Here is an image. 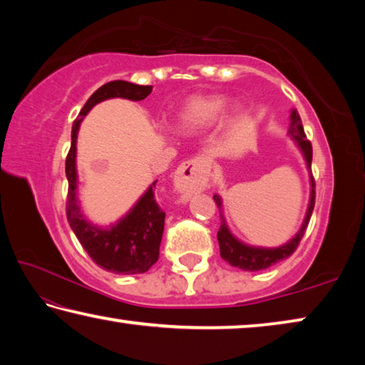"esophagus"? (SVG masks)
<instances>
[{"label":"esophagus","instance_id":"esophagus-1","mask_svg":"<svg viewBox=\"0 0 365 365\" xmlns=\"http://www.w3.org/2000/svg\"><path fill=\"white\" fill-rule=\"evenodd\" d=\"M209 174H211V168L205 158L190 159L175 172V188L185 196L197 193L206 187Z\"/></svg>","mask_w":365,"mask_h":365}]
</instances>
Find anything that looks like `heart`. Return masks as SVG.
<instances>
[{"instance_id": "b5f03b06", "label": "heart", "mask_w": 365, "mask_h": 365, "mask_svg": "<svg viewBox=\"0 0 365 365\" xmlns=\"http://www.w3.org/2000/svg\"><path fill=\"white\" fill-rule=\"evenodd\" d=\"M227 100L220 95L191 96L182 104L175 125L180 132H197L211 127L224 113Z\"/></svg>"}]
</instances>
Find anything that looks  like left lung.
Instances as JSON below:
<instances>
[{"instance_id":"obj_1","label":"left lung","mask_w":365,"mask_h":365,"mask_svg":"<svg viewBox=\"0 0 365 365\" xmlns=\"http://www.w3.org/2000/svg\"><path fill=\"white\" fill-rule=\"evenodd\" d=\"M288 133L292 135V138L296 141V145H298V148L301 150L302 156H304L307 169H311L312 146H311V141L306 138L301 117L296 109L292 110V123H289ZM311 187H312L311 200H309L306 217H304V222H302L299 232L296 233L288 243H285L283 246H279V248H256V246H250V245L242 243L238 238L233 237L230 230H228L227 222L224 219V214H222V211H220V227L217 232V240H219L222 259H224V261H227L230 265H233V267H238V269L248 270V272H256V270L267 269V267H270V265H274L277 262L283 261V259L292 256L296 251V248H298L302 235L306 233L309 219H311L312 211H314V205H316V190H314L316 188V182H314L312 174H311ZM214 201H215V205H217V207L222 209V200L219 195H214Z\"/></svg>"}]
</instances>
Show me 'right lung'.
<instances>
[{"mask_svg":"<svg viewBox=\"0 0 365 365\" xmlns=\"http://www.w3.org/2000/svg\"><path fill=\"white\" fill-rule=\"evenodd\" d=\"M151 85H137L125 82V80H114V82L104 83L88 98L72 125V143L66 159V177L69 182L66 202L67 220L88 256L101 269L113 272V274H143L159 259L165 212L158 206L156 197H154V187L158 180L151 183V187L145 191V195L130 209V212L117 220L114 225L103 228L90 224L80 212L77 200V133L80 122L95 104L110 100V98L141 101L151 93Z\"/></svg>","mask_w":365,"mask_h":365,"instance_id":"obj_1","label":"right lung"}]
</instances>
